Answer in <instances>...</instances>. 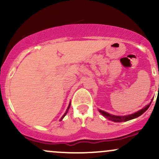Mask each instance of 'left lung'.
<instances>
[{"label": "left lung", "instance_id": "left-lung-1", "mask_svg": "<svg viewBox=\"0 0 159 159\" xmlns=\"http://www.w3.org/2000/svg\"><path fill=\"white\" fill-rule=\"evenodd\" d=\"M150 105H151V102L149 103L148 105L144 107L143 108H142L141 110L137 111V112L134 113V114H132L127 115V116H116V115H111L110 114H108V113L105 112V111H103L101 110H98V111H99V112L101 113L105 117H106L107 119H108L109 120H111V121L113 122H116V123H121V122L129 121V120H131L132 119H134V118L138 117V116H140V115L143 114V113L149 108V107L150 106Z\"/></svg>", "mask_w": 159, "mask_h": 159}]
</instances>
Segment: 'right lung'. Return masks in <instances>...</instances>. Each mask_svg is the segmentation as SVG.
<instances>
[{
  "label": "right lung",
  "instance_id": "right-lung-1",
  "mask_svg": "<svg viewBox=\"0 0 159 159\" xmlns=\"http://www.w3.org/2000/svg\"><path fill=\"white\" fill-rule=\"evenodd\" d=\"M69 107H70V104H69V105L68 108H67V110H66V113H65V114H64V115H63V116H62V117H61V120H62V119H63V117H64V116H66V114H67V112H68V110H69Z\"/></svg>",
  "mask_w": 159,
  "mask_h": 159
}]
</instances>
